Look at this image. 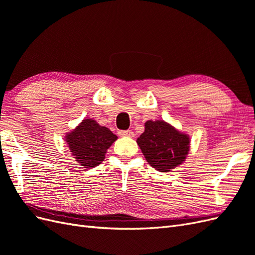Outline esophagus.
<instances>
[{
  "label": "esophagus",
  "instance_id": "obj_1",
  "mask_svg": "<svg viewBox=\"0 0 255 255\" xmlns=\"http://www.w3.org/2000/svg\"><path fill=\"white\" fill-rule=\"evenodd\" d=\"M118 134L120 136H128V137H134V133L132 130H119Z\"/></svg>",
  "mask_w": 255,
  "mask_h": 255
}]
</instances>
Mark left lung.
I'll use <instances>...</instances> for the list:
<instances>
[{
    "label": "left lung",
    "mask_w": 255,
    "mask_h": 255,
    "mask_svg": "<svg viewBox=\"0 0 255 255\" xmlns=\"http://www.w3.org/2000/svg\"><path fill=\"white\" fill-rule=\"evenodd\" d=\"M137 144L149 165L168 172L182 165L190 150V137L164 120H148Z\"/></svg>",
    "instance_id": "1"
}]
</instances>
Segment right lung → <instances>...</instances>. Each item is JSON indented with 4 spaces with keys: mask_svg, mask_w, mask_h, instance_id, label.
Listing matches in <instances>:
<instances>
[{
    "mask_svg": "<svg viewBox=\"0 0 255 255\" xmlns=\"http://www.w3.org/2000/svg\"><path fill=\"white\" fill-rule=\"evenodd\" d=\"M117 138L110 128L100 126L92 118H87L66 133L65 141L76 163L90 169L102 163L107 149Z\"/></svg>",
    "mask_w": 255,
    "mask_h": 255,
    "instance_id": "obj_1",
    "label": "right lung"
}]
</instances>
